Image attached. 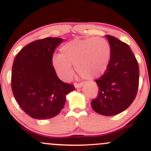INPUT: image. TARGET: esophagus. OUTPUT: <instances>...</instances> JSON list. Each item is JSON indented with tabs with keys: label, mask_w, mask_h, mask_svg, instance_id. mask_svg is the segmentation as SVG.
I'll use <instances>...</instances> for the list:
<instances>
[{
	"label": "esophagus",
	"mask_w": 151,
	"mask_h": 151,
	"mask_svg": "<svg viewBox=\"0 0 151 151\" xmlns=\"http://www.w3.org/2000/svg\"><path fill=\"white\" fill-rule=\"evenodd\" d=\"M83 85H84V83H79V84H74V86H75V88H77V89H79V88H81L82 87Z\"/></svg>",
	"instance_id": "obj_1"
}]
</instances>
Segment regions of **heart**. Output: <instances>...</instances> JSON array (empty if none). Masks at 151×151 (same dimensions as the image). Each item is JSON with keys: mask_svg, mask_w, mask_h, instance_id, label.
<instances>
[{"mask_svg": "<svg viewBox=\"0 0 151 151\" xmlns=\"http://www.w3.org/2000/svg\"><path fill=\"white\" fill-rule=\"evenodd\" d=\"M60 54H55L51 65L60 79L68 81L76 71L81 77L93 79L101 77L108 69L111 47L108 41L100 37L75 38L64 44Z\"/></svg>", "mask_w": 151, "mask_h": 151, "instance_id": "obj_1", "label": "heart"}]
</instances>
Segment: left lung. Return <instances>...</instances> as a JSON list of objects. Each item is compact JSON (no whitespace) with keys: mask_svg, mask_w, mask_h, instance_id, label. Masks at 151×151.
I'll return each instance as SVG.
<instances>
[{"mask_svg":"<svg viewBox=\"0 0 151 151\" xmlns=\"http://www.w3.org/2000/svg\"><path fill=\"white\" fill-rule=\"evenodd\" d=\"M105 36L111 47L110 63L104 74L95 80L99 92L91 105L101 115L114 116L129 108L136 98L139 67L127 44L113 36Z\"/></svg>","mask_w":151,"mask_h":151,"instance_id":"left-lung-1","label":"left lung"}]
</instances>
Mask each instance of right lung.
I'll use <instances>...</instances> for the list:
<instances>
[{
    "mask_svg": "<svg viewBox=\"0 0 151 151\" xmlns=\"http://www.w3.org/2000/svg\"><path fill=\"white\" fill-rule=\"evenodd\" d=\"M63 39L46 37L30 43L19 52L12 67V90L27 115L35 119H51L63 109L73 85L58 77L51 58Z\"/></svg>",
    "mask_w": 151,
    "mask_h": 151,
    "instance_id": "right-lung-1",
    "label": "right lung"
}]
</instances>
